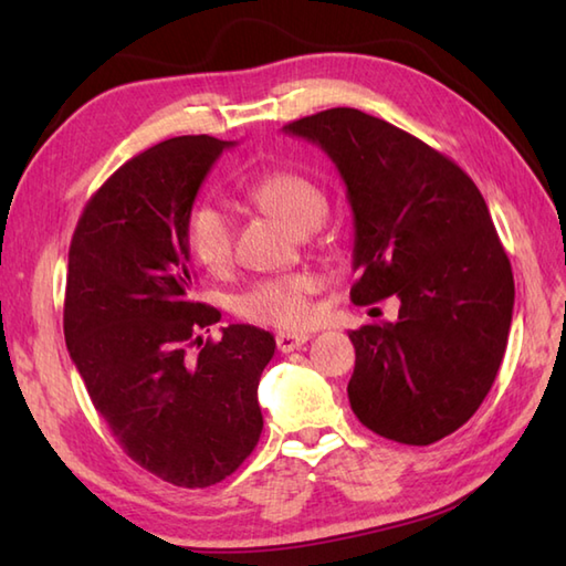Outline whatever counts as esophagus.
<instances>
[{
    "mask_svg": "<svg viewBox=\"0 0 566 566\" xmlns=\"http://www.w3.org/2000/svg\"><path fill=\"white\" fill-rule=\"evenodd\" d=\"M306 340H308V333H290V331L276 333V347H280L282 353H294Z\"/></svg>",
    "mask_w": 566,
    "mask_h": 566,
    "instance_id": "obj_1",
    "label": "esophagus"
}]
</instances>
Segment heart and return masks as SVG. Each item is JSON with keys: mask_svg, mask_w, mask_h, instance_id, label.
I'll return each instance as SVG.
<instances>
[{"mask_svg": "<svg viewBox=\"0 0 566 566\" xmlns=\"http://www.w3.org/2000/svg\"><path fill=\"white\" fill-rule=\"evenodd\" d=\"M248 197L260 209L270 211L296 233L318 228L326 219L328 203L323 191L306 177L286 170H274L258 177L248 187ZM187 240L195 258L209 272L219 274L233 262V221L223 209L203 203L189 216ZM318 280L311 272H294L274 280L252 284L235 298V314L248 321L276 328H298L311 318V296Z\"/></svg>", "mask_w": 566, "mask_h": 566, "instance_id": "1", "label": "heart"}]
</instances>
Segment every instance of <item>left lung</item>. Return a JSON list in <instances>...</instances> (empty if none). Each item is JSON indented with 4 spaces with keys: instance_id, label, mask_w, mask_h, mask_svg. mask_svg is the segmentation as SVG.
<instances>
[{
    "instance_id": "8db88e82",
    "label": "left lung",
    "mask_w": 566,
    "mask_h": 566,
    "mask_svg": "<svg viewBox=\"0 0 566 566\" xmlns=\"http://www.w3.org/2000/svg\"><path fill=\"white\" fill-rule=\"evenodd\" d=\"M284 134L316 143L343 177L359 270L353 302H401L394 323L350 331L353 411L381 438L438 442L482 406L513 318L511 262L482 191L423 140L347 106Z\"/></svg>"
}]
</instances>
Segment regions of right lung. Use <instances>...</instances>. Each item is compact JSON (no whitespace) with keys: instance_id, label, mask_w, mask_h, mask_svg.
Here are the masks:
<instances>
[{"instance_id":"1","label":"right lung","mask_w":566,"mask_h":566,"mask_svg":"<svg viewBox=\"0 0 566 566\" xmlns=\"http://www.w3.org/2000/svg\"><path fill=\"white\" fill-rule=\"evenodd\" d=\"M233 140L179 136L118 167L70 243L65 343L90 399L130 460L163 482L203 489L245 462L262 432L258 384L274 335L195 302L187 223ZM198 350H193V345Z\"/></svg>"}]
</instances>
